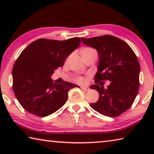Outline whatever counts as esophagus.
Segmentation results:
<instances>
[{"label":"esophagus","mask_w":154,"mask_h":154,"mask_svg":"<svg viewBox=\"0 0 154 154\" xmlns=\"http://www.w3.org/2000/svg\"><path fill=\"white\" fill-rule=\"evenodd\" d=\"M81 88H82V89L83 90H84V91H88V90H90L89 88H88V87H85V86H82V87H81Z\"/></svg>","instance_id":"34e87169"}]
</instances>
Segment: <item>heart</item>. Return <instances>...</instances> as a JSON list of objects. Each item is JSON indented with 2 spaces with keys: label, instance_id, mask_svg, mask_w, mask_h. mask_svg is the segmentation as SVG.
Wrapping results in <instances>:
<instances>
[{
  "label": "heart",
  "instance_id": "heart-1",
  "mask_svg": "<svg viewBox=\"0 0 154 154\" xmlns=\"http://www.w3.org/2000/svg\"><path fill=\"white\" fill-rule=\"evenodd\" d=\"M88 49H85L84 50H88ZM75 81L77 83H82L84 82V80H83V78L82 77H75Z\"/></svg>",
  "mask_w": 154,
  "mask_h": 154
}]
</instances>
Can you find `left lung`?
<instances>
[{"label":"left lung","mask_w":154,"mask_h":154,"mask_svg":"<svg viewBox=\"0 0 154 154\" xmlns=\"http://www.w3.org/2000/svg\"><path fill=\"white\" fill-rule=\"evenodd\" d=\"M83 44L95 48L98 54V71L95 84L91 89L97 90L99 98L90 106L99 113L116 117L128 110L137 95L139 88L140 64L134 52L120 38L111 35L85 38ZM110 81L106 88L99 81Z\"/></svg>","instance_id":"1"}]
</instances>
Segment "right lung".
<instances>
[{
	"mask_svg": "<svg viewBox=\"0 0 154 154\" xmlns=\"http://www.w3.org/2000/svg\"><path fill=\"white\" fill-rule=\"evenodd\" d=\"M81 43V38L65 41L40 38L26 48L12 71L13 89L22 107L38 117H46L60 109L73 83L57 84L51 76Z\"/></svg>",
	"mask_w": 154,
	"mask_h": 154,
	"instance_id": "1",
	"label": "right lung"
}]
</instances>
